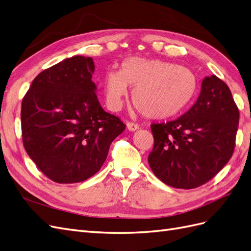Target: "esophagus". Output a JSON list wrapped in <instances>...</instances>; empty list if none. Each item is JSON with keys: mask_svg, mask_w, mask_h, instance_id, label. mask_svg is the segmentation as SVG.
Returning a JSON list of instances; mask_svg holds the SVG:
<instances>
[{"mask_svg": "<svg viewBox=\"0 0 251 251\" xmlns=\"http://www.w3.org/2000/svg\"><path fill=\"white\" fill-rule=\"evenodd\" d=\"M126 127H127L128 131H132V132H133V131L138 130L139 126H138L137 124L132 123V121H127V123H126Z\"/></svg>", "mask_w": 251, "mask_h": 251, "instance_id": "obj_1", "label": "esophagus"}]
</instances>
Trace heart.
I'll list each match as a JSON object with an SVG mask.
<instances>
[{"label": "heart", "mask_w": 251, "mask_h": 251, "mask_svg": "<svg viewBox=\"0 0 251 251\" xmlns=\"http://www.w3.org/2000/svg\"><path fill=\"white\" fill-rule=\"evenodd\" d=\"M133 88L132 101L143 116L166 119L178 115L192 100L197 89L195 74L185 67L161 59L128 57L120 71L112 70L104 79L108 107L116 111Z\"/></svg>", "instance_id": "1"}]
</instances>
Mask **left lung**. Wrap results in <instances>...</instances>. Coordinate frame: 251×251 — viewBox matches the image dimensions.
Segmentation results:
<instances>
[{
    "label": "left lung",
    "mask_w": 251,
    "mask_h": 251,
    "mask_svg": "<svg viewBox=\"0 0 251 251\" xmlns=\"http://www.w3.org/2000/svg\"><path fill=\"white\" fill-rule=\"evenodd\" d=\"M240 112L230 90L216 75L202 81L193 107L176 120L151 124L148 161L155 176L176 188L201 186L231 158Z\"/></svg>",
    "instance_id": "left-lung-1"
}]
</instances>
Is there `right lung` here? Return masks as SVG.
Wrapping results in <instances>:
<instances>
[{
	"mask_svg": "<svg viewBox=\"0 0 251 251\" xmlns=\"http://www.w3.org/2000/svg\"><path fill=\"white\" fill-rule=\"evenodd\" d=\"M91 57L73 56L42 71L22 100V139L39 170L57 183L92 177L126 125L104 112Z\"/></svg>",
	"mask_w": 251,
	"mask_h": 251,
	"instance_id": "1",
	"label": "right lung"
}]
</instances>
